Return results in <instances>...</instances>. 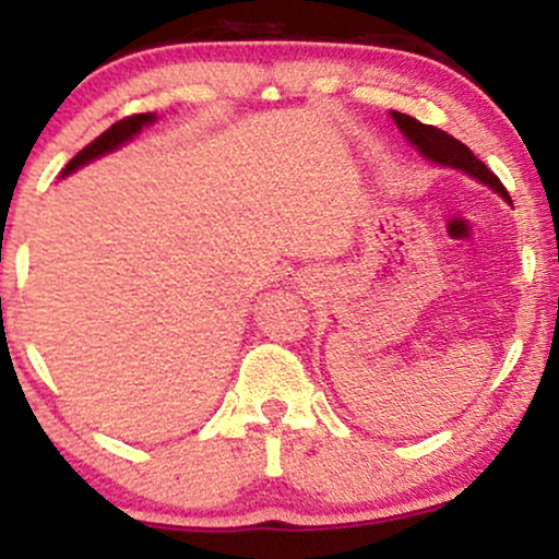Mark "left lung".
<instances>
[{
	"label": "left lung",
	"instance_id": "obj_1",
	"mask_svg": "<svg viewBox=\"0 0 559 559\" xmlns=\"http://www.w3.org/2000/svg\"><path fill=\"white\" fill-rule=\"evenodd\" d=\"M391 118H394V123L402 128L404 136L418 146L420 155H426L428 159H433V163H439V165H449V168L465 170L467 176L478 178L480 183L491 186L497 194H502L507 202H512L502 181H499V178L493 176V173L486 168V165L480 163V159L473 155L471 150H467L463 141L449 136V133L441 131V128L420 123V120L409 118V115H404V112H391Z\"/></svg>",
	"mask_w": 559,
	"mask_h": 559
}]
</instances>
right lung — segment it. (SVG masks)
<instances>
[{
	"instance_id": "right-lung-1",
	"label": "right lung",
	"mask_w": 559,
	"mask_h": 559,
	"mask_svg": "<svg viewBox=\"0 0 559 559\" xmlns=\"http://www.w3.org/2000/svg\"><path fill=\"white\" fill-rule=\"evenodd\" d=\"M152 120H155V112H139V115H128V118L118 120V123H112L105 133H99V136H96L92 144L83 146L79 155L70 159V163L66 165V170H62V176H68V173H73L75 168H81V165H86L88 159H94V157H99V155H107V152L118 150V146L126 144L128 139L136 136L141 128L150 126Z\"/></svg>"
}]
</instances>
